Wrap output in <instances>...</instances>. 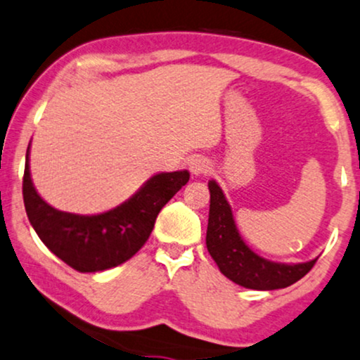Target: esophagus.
Returning <instances> with one entry per match:
<instances>
[{
	"label": "esophagus",
	"mask_w": 360,
	"mask_h": 360,
	"mask_svg": "<svg viewBox=\"0 0 360 360\" xmlns=\"http://www.w3.org/2000/svg\"><path fill=\"white\" fill-rule=\"evenodd\" d=\"M188 168L193 175H203V173H208V170H210V162L203 155H193L188 160Z\"/></svg>",
	"instance_id": "34e87169"
}]
</instances>
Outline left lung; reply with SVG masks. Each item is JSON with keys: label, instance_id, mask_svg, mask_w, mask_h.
Wrapping results in <instances>:
<instances>
[{"label": "left lung", "instance_id": "left-lung-1", "mask_svg": "<svg viewBox=\"0 0 360 360\" xmlns=\"http://www.w3.org/2000/svg\"><path fill=\"white\" fill-rule=\"evenodd\" d=\"M210 212H208L207 248L230 281L254 290H275L292 285L314 267L317 259L304 264H278L257 255L238 233L232 208L215 180L208 181Z\"/></svg>", "mask_w": 360, "mask_h": 360}]
</instances>
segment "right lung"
Listing matches in <instances>:
<instances>
[{
    "label": "right lung",
    "mask_w": 360,
    "mask_h": 360,
    "mask_svg": "<svg viewBox=\"0 0 360 360\" xmlns=\"http://www.w3.org/2000/svg\"><path fill=\"white\" fill-rule=\"evenodd\" d=\"M188 179L187 170L157 173L113 210L98 215L68 214L48 205L34 190L28 146L23 200L34 232L58 259L78 272H101L131 259L145 245L160 210Z\"/></svg>",
    "instance_id": "1"
}]
</instances>
